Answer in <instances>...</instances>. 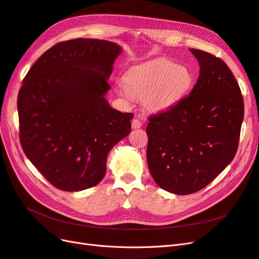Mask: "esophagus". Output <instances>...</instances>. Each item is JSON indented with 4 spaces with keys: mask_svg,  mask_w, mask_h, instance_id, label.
<instances>
[{
    "mask_svg": "<svg viewBox=\"0 0 259 259\" xmlns=\"http://www.w3.org/2000/svg\"><path fill=\"white\" fill-rule=\"evenodd\" d=\"M142 125H143V123L139 119H134L132 121V127L133 128H139V127H142Z\"/></svg>",
    "mask_w": 259,
    "mask_h": 259,
    "instance_id": "1",
    "label": "esophagus"
}]
</instances>
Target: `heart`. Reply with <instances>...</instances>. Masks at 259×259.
Instances as JSON below:
<instances>
[{
	"instance_id": "obj_1",
	"label": "heart",
	"mask_w": 259,
	"mask_h": 259,
	"mask_svg": "<svg viewBox=\"0 0 259 259\" xmlns=\"http://www.w3.org/2000/svg\"><path fill=\"white\" fill-rule=\"evenodd\" d=\"M124 83L117 86L122 97L143 100L148 110L161 111L185 95L192 84V75L186 67L156 60L131 69L124 76Z\"/></svg>"
}]
</instances>
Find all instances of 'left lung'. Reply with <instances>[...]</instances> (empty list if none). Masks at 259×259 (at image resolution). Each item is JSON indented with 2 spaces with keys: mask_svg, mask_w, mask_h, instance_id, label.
I'll list each match as a JSON object with an SVG mask.
<instances>
[{
  "mask_svg": "<svg viewBox=\"0 0 259 259\" xmlns=\"http://www.w3.org/2000/svg\"><path fill=\"white\" fill-rule=\"evenodd\" d=\"M200 75L188 96L149 116L148 167L162 189L191 194L221 174L237 153L244 104L225 62L190 49Z\"/></svg>",
  "mask_w": 259,
  "mask_h": 259,
  "instance_id": "obj_1",
  "label": "left lung"
}]
</instances>
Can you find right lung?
I'll return each instance as SVG.
<instances>
[{
	"instance_id": "right-lung-1",
	"label": "right lung",
	"mask_w": 259,
	"mask_h": 259,
	"mask_svg": "<svg viewBox=\"0 0 259 259\" xmlns=\"http://www.w3.org/2000/svg\"><path fill=\"white\" fill-rule=\"evenodd\" d=\"M121 51L116 43L96 38L60 42L22 81L17 99L22 150L60 190L99 184L109 151L131 133L134 114L114 110L105 98Z\"/></svg>"
}]
</instances>
